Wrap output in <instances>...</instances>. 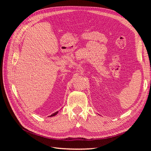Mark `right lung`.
I'll return each mask as SVG.
<instances>
[{
  "label": "right lung",
  "instance_id": "add662e5",
  "mask_svg": "<svg viewBox=\"0 0 151 151\" xmlns=\"http://www.w3.org/2000/svg\"><path fill=\"white\" fill-rule=\"evenodd\" d=\"M58 113V111H56L55 113H53L52 115H51L50 116V117H52V116H55V115H57V113Z\"/></svg>",
  "mask_w": 151,
  "mask_h": 151
}]
</instances>
